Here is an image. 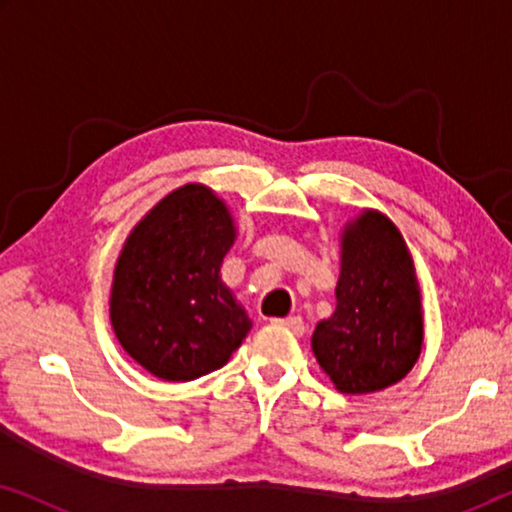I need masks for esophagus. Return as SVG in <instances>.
<instances>
[{"label":"esophagus","instance_id":"1","mask_svg":"<svg viewBox=\"0 0 512 512\" xmlns=\"http://www.w3.org/2000/svg\"><path fill=\"white\" fill-rule=\"evenodd\" d=\"M277 324H282V326H286L289 328V331L293 333V335H303L305 333V321L300 319V317H286V319H277Z\"/></svg>","mask_w":512,"mask_h":512}]
</instances>
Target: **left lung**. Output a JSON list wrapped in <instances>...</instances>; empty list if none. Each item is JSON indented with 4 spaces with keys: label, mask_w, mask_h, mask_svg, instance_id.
Returning <instances> with one entry per match:
<instances>
[{
    "label": "left lung",
    "mask_w": 512,
    "mask_h": 512,
    "mask_svg": "<svg viewBox=\"0 0 512 512\" xmlns=\"http://www.w3.org/2000/svg\"><path fill=\"white\" fill-rule=\"evenodd\" d=\"M338 307L312 335L319 366L342 394L401 382L422 352V307L412 258L394 223L363 212L342 233Z\"/></svg>",
    "instance_id": "8db88e82"
}]
</instances>
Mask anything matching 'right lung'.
Masks as SVG:
<instances>
[{
    "instance_id": "1",
    "label": "right lung",
    "mask_w": 512,
    "mask_h": 512,
    "mask_svg": "<svg viewBox=\"0 0 512 512\" xmlns=\"http://www.w3.org/2000/svg\"><path fill=\"white\" fill-rule=\"evenodd\" d=\"M233 240L228 207L200 184L172 191L130 233L111 286V326L151 375L195 380L247 338L251 319L219 277Z\"/></svg>"
}]
</instances>
